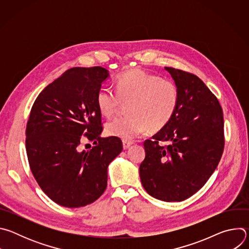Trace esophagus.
Masks as SVG:
<instances>
[{"mask_svg": "<svg viewBox=\"0 0 249 249\" xmlns=\"http://www.w3.org/2000/svg\"><path fill=\"white\" fill-rule=\"evenodd\" d=\"M132 145H133V142L132 141H123V149L124 150L129 149Z\"/></svg>", "mask_w": 249, "mask_h": 249, "instance_id": "1", "label": "esophagus"}]
</instances>
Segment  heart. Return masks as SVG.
Returning <instances> with one entry per match:
<instances>
[{
    "label": "heart",
    "instance_id": "obj_1",
    "mask_svg": "<svg viewBox=\"0 0 249 249\" xmlns=\"http://www.w3.org/2000/svg\"><path fill=\"white\" fill-rule=\"evenodd\" d=\"M115 89L116 91L102 88L96 93L98 110L105 117H111L123 103H128V115L106 123L105 134L110 137L130 141L147 130L160 131L178 108L180 90L177 84L144 70L134 69L121 74Z\"/></svg>",
    "mask_w": 249,
    "mask_h": 249
}]
</instances>
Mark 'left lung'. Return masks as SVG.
Masks as SVG:
<instances>
[{
	"label": "left lung",
	"instance_id": "left-lung-1",
	"mask_svg": "<svg viewBox=\"0 0 249 249\" xmlns=\"http://www.w3.org/2000/svg\"><path fill=\"white\" fill-rule=\"evenodd\" d=\"M180 90L171 121L152 140L140 165L145 190L165 202L195 194L217 168L225 147L224 115L218 98L194 74L165 67Z\"/></svg>",
	"mask_w": 249,
	"mask_h": 249
}]
</instances>
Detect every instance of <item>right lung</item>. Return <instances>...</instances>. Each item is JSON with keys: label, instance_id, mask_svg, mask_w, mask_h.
I'll list each match as a JSON object with an SVG mask.
<instances>
[{"label": "right lung", "instance_id": "1", "mask_svg": "<svg viewBox=\"0 0 249 249\" xmlns=\"http://www.w3.org/2000/svg\"><path fill=\"white\" fill-rule=\"evenodd\" d=\"M108 71L72 68L35 99L25 130L30 170L55 203L80 208L97 200L107 186L108 164L122 152L119 138H101L96 93ZM84 138L96 145L81 151Z\"/></svg>", "mask_w": 249, "mask_h": 249}]
</instances>
